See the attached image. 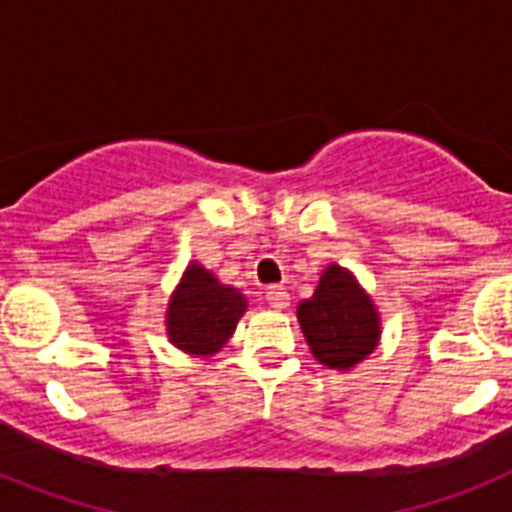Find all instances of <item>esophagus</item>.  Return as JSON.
Segmentation results:
<instances>
[{
    "instance_id": "34e87169",
    "label": "esophagus",
    "mask_w": 512,
    "mask_h": 512,
    "mask_svg": "<svg viewBox=\"0 0 512 512\" xmlns=\"http://www.w3.org/2000/svg\"><path fill=\"white\" fill-rule=\"evenodd\" d=\"M264 297H266V302H269L271 307H277V310H284V307L289 305V292L284 287H279V284H271V287H266Z\"/></svg>"
}]
</instances>
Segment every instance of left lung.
<instances>
[{"label":"left lung","instance_id":"1","mask_svg":"<svg viewBox=\"0 0 512 512\" xmlns=\"http://www.w3.org/2000/svg\"><path fill=\"white\" fill-rule=\"evenodd\" d=\"M312 356L330 369H351L372 354L379 318L369 297L341 266H328L310 300L297 307Z\"/></svg>","mask_w":512,"mask_h":512}]
</instances>
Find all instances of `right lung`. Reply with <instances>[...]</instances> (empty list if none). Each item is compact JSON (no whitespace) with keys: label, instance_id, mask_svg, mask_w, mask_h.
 <instances>
[{"label":"right lung","instance_id":"obj_1","mask_svg":"<svg viewBox=\"0 0 512 512\" xmlns=\"http://www.w3.org/2000/svg\"><path fill=\"white\" fill-rule=\"evenodd\" d=\"M246 310V297L217 284L210 271L189 266L169 305V338L184 351L210 356L223 346Z\"/></svg>","mask_w":512,"mask_h":512}]
</instances>
